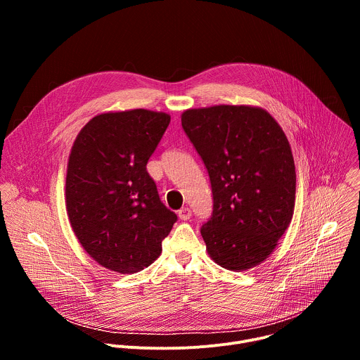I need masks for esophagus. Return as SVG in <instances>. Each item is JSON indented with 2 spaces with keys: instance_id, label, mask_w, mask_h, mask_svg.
<instances>
[{
  "instance_id": "1",
  "label": "esophagus",
  "mask_w": 360,
  "mask_h": 360,
  "mask_svg": "<svg viewBox=\"0 0 360 360\" xmlns=\"http://www.w3.org/2000/svg\"><path fill=\"white\" fill-rule=\"evenodd\" d=\"M178 217L182 221H189L191 217H192V211L189 208H182V210L178 211Z\"/></svg>"
}]
</instances>
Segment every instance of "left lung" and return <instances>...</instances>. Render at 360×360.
<instances>
[{"label":"left lung","mask_w":360,"mask_h":360,"mask_svg":"<svg viewBox=\"0 0 360 360\" xmlns=\"http://www.w3.org/2000/svg\"><path fill=\"white\" fill-rule=\"evenodd\" d=\"M181 121L211 179L214 212L200 228L208 255L229 271L255 268L293 217L296 172L283 129L252 105L186 110Z\"/></svg>","instance_id":"left-lung-1"}]
</instances>
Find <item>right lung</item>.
<instances>
[{"label": "right lung", "instance_id": "add662e5", "mask_svg": "<svg viewBox=\"0 0 360 360\" xmlns=\"http://www.w3.org/2000/svg\"><path fill=\"white\" fill-rule=\"evenodd\" d=\"M169 122L165 112L111 111L89 120L74 141L65 179L68 219L85 252L110 271L148 268L176 222L146 171Z\"/></svg>", "mask_w": 360, "mask_h": 360}]
</instances>
